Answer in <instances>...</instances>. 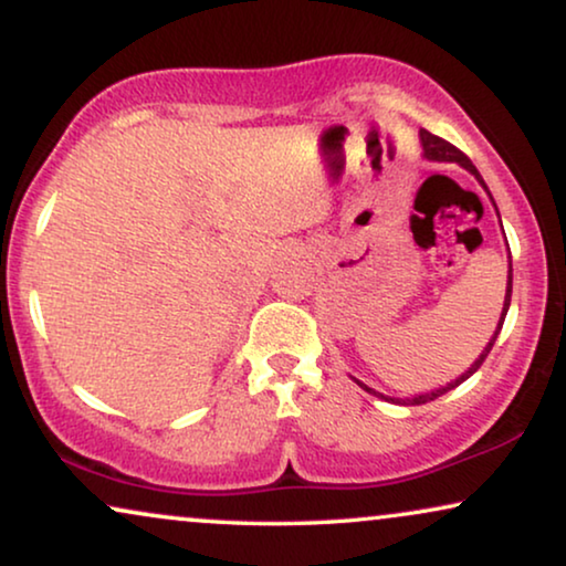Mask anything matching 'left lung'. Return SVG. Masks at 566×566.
Returning a JSON list of instances; mask_svg holds the SVG:
<instances>
[{
  "mask_svg": "<svg viewBox=\"0 0 566 566\" xmlns=\"http://www.w3.org/2000/svg\"><path fill=\"white\" fill-rule=\"evenodd\" d=\"M420 144H422V159H428V161H453V165H459V167H463L467 169V172H471L476 177V182L482 185L484 188V192L486 196H490V200H492V192H490V188H486L484 185V180H482V175H479V169L471 165V159L467 157V154L463 151H459L455 149L453 144H448V142H443V138H438V136H432L430 130H420ZM492 206H494V211H497V203H494L492 200ZM497 216H500V211H497ZM500 227H502V221H500ZM502 234H505V231H502ZM510 296H513V260H507V285H505V304H502V314H500V322H497V327H494V335H492V339L490 343H486V347L482 350V355H479V358L471 363V368L467 370V374H461L459 378H455V381H451V384H446V386H440V389H436V391H428V394H417V397H409V399H391V401H399V405H428V401H432V399H438V397H443V394H448L451 389H455V386H461L463 381H467L469 376H474L479 368H482V363L486 360V355H490V350H492V345H494V339H497V335H500V329H502V324H505V316H507V308H510ZM353 381L360 386V389H366L368 394H374V397H381V399H389V397H384L381 391H376V389H370V386H366L363 381H358V378L353 376Z\"/></svg>",
  "mask_w": 566,
  "mask_h": 566,
  "instance_id": "8db88e82",
  "label": "left lung"
}]
</instances>
